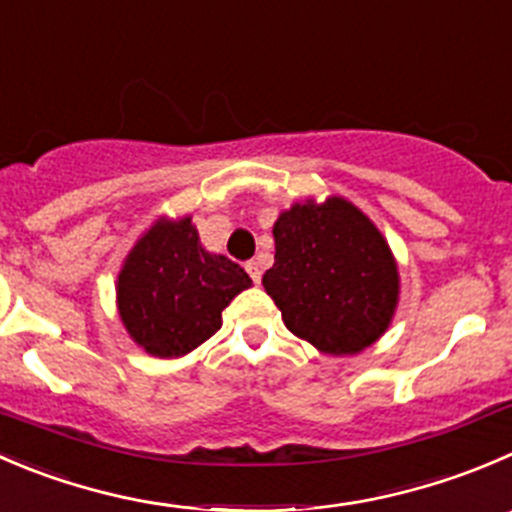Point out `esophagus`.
<instances>
[{"label":"esophagus","mask_w":512,"mask_h":512,"mask_svg":"<svg viewBox=\"0 0 512 512\" xmlns=\"http://www.w3.org/2000/svg\"><path fill=\"white\" fill-rule=\"evenodd\" d=\"M245 270L250 272V277H252V282H255V285H260V280H262V270H260V265H257L255 260H250L245 265Z\"/></svg>","instance_id":"obj_1"}]
</instances>
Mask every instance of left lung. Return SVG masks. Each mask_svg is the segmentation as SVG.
<instances>
[{"instance_id":"left-lung-1","label":"left lung","mask_w":512,"mask_h":512,"mask_svg":"<svg viewBox=\"0 0 512 512\" xmlns=\"http://www.w3.org/2000/svg\"><path fill=\"white\" fill-rule=\"evenodd\" d=\"M262 285L292 335L325 355H355L393 322L398 265L370 217L342 197L295 202L277 217Z\"/></svg>"}]
</instances>
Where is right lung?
Here are the masks:
<instances>
[{"label":"right lung","mask_w":512,"mask_h":512,"mask_svg":"<svg viewBox=\"0 0 512 512\" xmlns=\"http://www.w3.org/2000/svg\"><path fill=\"white\" fill-rule=\"evenodd\" d=\"M252 285L225 255L202 247L192 217H160L117 277V310L132 340L155 357H182L222 327V310Z\"/></svg>","instance_id":"obj_1"}]
</instances>
